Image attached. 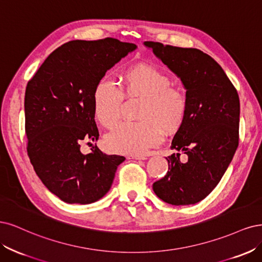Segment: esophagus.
<instances>
[{"mask_svg": "<svg viewBox=\"0 0 262 262\" xmlns=\"http://www.w3.org/2000/svg\"><path fill=\"white\" fill-rule=\"evenodd\" d=\"M127 159H133V160H146L147 158L145 156H128Z\"/></svg>", "mask_w": 262, "mask_h": 262, "instance_id": "1", "label": "esophagus"}]
</instances>
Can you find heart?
Masks as SVG:
<instances>
[{"instance_id":"b5f03b06","label":"heart","mask_w":262,"mask_h":262,"mask_svg":"<svg viewBox=\"0 0 262 262\" xmlns=\"http://www.w3.org/2000/svg\"><path fill=\"white\" fill-rule=\"evenodd\" d=\"M172 85L170 76L152 65L138 64L126 70L123 88L107 77H102L94 90L96 119L105 127L119 122L124 103L128 97L142 96L139 117L141 122H124L116 126L105 138V146L120 155H143L163 141L164 132L179 130L186 119V95Z\"/></svg>"}]
</instances>
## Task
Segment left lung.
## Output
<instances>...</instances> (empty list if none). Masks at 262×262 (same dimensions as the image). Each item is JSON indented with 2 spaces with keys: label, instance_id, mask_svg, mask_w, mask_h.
Here are the masks:
<instances>
[{
  "label": "left lung",
  "instance_id": "8db88e82",
  "mask_svg": "<svg viewBox=\"0 0 262 262\" xmlns=\"http://www.w3.org/2000/svg\"><path fill=\"white\" fill-rule=\"evenodd\" d=\"M186 89L187 115L172 140L181 154L165 158L168 170L154 183L156 195L174 206L205 199L221 181L238 147L239 98L222 67L198 49L146 41Z\"/></svg>",
  "mask_w": 262,
  "mask_h": 262
}]
</instances>
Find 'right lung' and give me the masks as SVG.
I'll use <instances>...</instances> for the list:
<instances>
[{
	"mask_svg": "<svg viewBox=\"0 0 262 262\" xmlns=\"http://www.w3.org/2000/svg\"><path fill=\"white\" fill-rule=\"evenodd\" d=\"M136 48L114 38L66 42L27 83L28 157L45 186L67 204L88 205L102 198L125 160L97 146L83 155L80 143L99 138L94 112L97 82Z\"/></svg>",
	"mask_w": 262,
	"mask_h": 262,
	"instance_id": "obj_1",
	"label": "right lung"
}]
</instances>
